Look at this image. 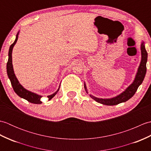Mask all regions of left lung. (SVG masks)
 Masks as SVG:
<instances>
[{"label": "left lung", "mask_w": 151, "mask_h": 151, "mask_svg": "<svg viewBox=\"0 0 151 151\" xmlns=\"http://www.w3.org/2000/svg\"><path fill=\"white\" fill-rule=\"evenodd\" d=\"M141 50H142V61H141V63L138 68V70H137L136 78L134 80L132 84H131L126 90L123 93H122L119 95L117 96V97L110 99H99L97 97H93L91 95L90 97L92 99H93L94 100L97 101V102L108 106L117 105L118 104L121 103V102H126L128 100H129L131 97H132L134 94H135V93L136 92L137 88H138L139 86L142 84V83L143 82L147 71L146 65L147 61V52L146 51L145 45H144V43H142V45H141ZM84 87L86 92L88 93L85 84Z\"/></svg>", "instance_id": "8db88e82"}]
</instances>
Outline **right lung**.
<instances>
[{
  "instance_id": "obj_1",
  "label": "right lung",
  "mask_w": 151,
  "mask_h": 151,
  "mask_svg": "<svg viewBox=\"0 0 151 151\" xmlns=\"http://www.w3.org/2000/svg\"><path fill=\"white\" fill-rule=\"evenodd\" d=\"M18 35H19V33L17 34V36H16V39L14 42V43H12L11 45V46L9 47V52H8V60L7 62V65H6L8 78H9V80H10L11 84L12 86L14 91L15 92V93L17 95H19V97L26 99L27 101L31 102V103L37 104H41L42 103V102L41 101V99L42 98V97L37 94H35L32 92L28 91L27 89H25L20 84H19L18 80L17 79V78H16V76L14 74V69H13V65H12V53L13 48H14V46L15 45V44L16 43V42H17V41L18 40ZM59 89L60 88H58V91L54 93V94L48 96L47 97L49 99V101L51 99H52L54 96H55V95L57 93V92L59 91Z\"/></svg>"
}]
</instances>
